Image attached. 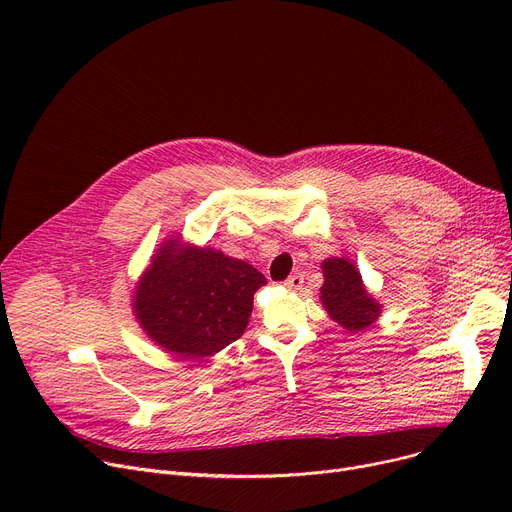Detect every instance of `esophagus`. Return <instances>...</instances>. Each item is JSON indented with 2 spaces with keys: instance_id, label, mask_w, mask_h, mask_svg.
Listing matches in <instances>:
<instances>
[{
  "instance_id": "obj_1",
  "label": "esophagus",
  "mask_w": 512,
  "mask_h": 512,
  "mask_svg": "<svg viewBox=\"0 0 512 512\" xmlns=\"http://www.w3.org/2000/svg\"><path fill=\"white\" fill-rule=\"evenodd\" d=\"M303 282H305V276H303V274H292V276L286 278L284 286H286L288 290H299V288L303 286Z\"/></svg>"
}]
</instances>
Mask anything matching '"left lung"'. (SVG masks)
Here are the masks:
<instances>
[{"mask_svg":"<svg viewBox=\"0 0 512 512\" xmlns=\"http://www.w3.org/2000/svg\"><path fill=\"white\" fill-rule=\"evenodd\" d=\"M324 286H321V303L330 317L348 332L369 328L380 315V305L375 303L353 263L346 259L324 261Z\"/></svg>","mask_w":512,"mask_h":512,"instance_id":"1","label":"left lung"}]
</instances>
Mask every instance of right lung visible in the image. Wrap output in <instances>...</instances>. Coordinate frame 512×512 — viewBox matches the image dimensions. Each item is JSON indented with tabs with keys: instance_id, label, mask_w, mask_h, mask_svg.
Here are the masks:
<instances>
[{
	"instance_id": "add662e5",
	"label": "right lung",
	"mask_w": 512,
	"mask_h": 512,
	"mask_svg": "<svg viewBox=\"0 0 512 512\" xmlns=\"http://www.w3.org/2000/svg\"><path fill=\"white\" fill-rule=\"evenodd\" d=\"M265 276L247 261L168 240L134 294L141 326L182 359H203L238 340Z\"/></svg>"
}]
</instances>
